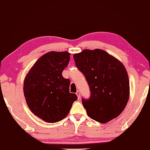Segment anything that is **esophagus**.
Returning a JSON list of instances; mask_svg holds the SVG:
<instances>
[{"label":"esophagus","instance_id":"esophagus-1","mask_svg":"<svg viewBox=\"0 0 150 150\" xmlns=\"http://www.w3.org/2000/svg\"><path fill=\"white\" fill-rule=\"evenodd\" d=\"M76 95L77 96V98H78V99H80V96H81V93H80V92H79V90H77V92H76Z\"/></svg>","mask_w":150,"mask_h":150}]
</instances>
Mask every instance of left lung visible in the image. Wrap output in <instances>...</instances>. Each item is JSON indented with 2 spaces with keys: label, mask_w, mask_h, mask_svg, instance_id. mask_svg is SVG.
I'll return each mask as SVG.
<instances>
[{
  "label": "left lung",
  "mask_w": 150,
  "mask_h": 150,
  "mask_svg": "<svg viewBox=\"0 0 150 150\" xmlns=\"http://www.w3.org/2000/svg\"><path fill=\"white\" fill-rule=\"evenodd\" d=\"M73 58L90 86V98L82 100L88 116L102 124L118 117L129 98V81L124 64L99 49H85Z\"/></svg>",
  "instance_id": "8db88e82"
}]
</instances>
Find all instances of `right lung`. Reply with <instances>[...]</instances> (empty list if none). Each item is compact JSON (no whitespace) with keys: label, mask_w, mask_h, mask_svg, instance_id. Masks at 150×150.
I'll return each instance as SVG.
<instances>
[{"label":"right lung","mask_w":150,"mask_h":150,"mask_svg":"<svg viewBox=\"0 0 150 150\" xmlns=\"http://www.w3.org/2000/svg\"><path fill=\"white\" fill-rule=\"evenodd\" d=\"M70 53L48 52L42 56L29 70L24 80L23 92L31 112L47 123L66 118L73 103L77 99L69 92L70 81L62 77L68 65Z\"/></svg>","instance_id":"obj_1"}]
</instances>
